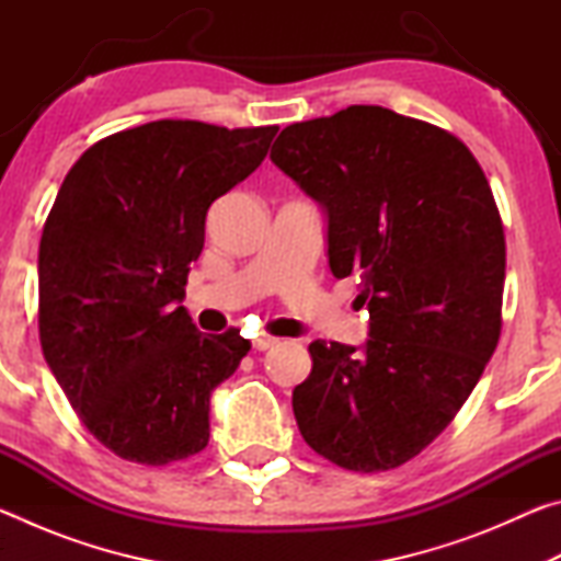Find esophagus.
I'll list each match as a JSON object with an SVG mask.
<instances>
[{
    "mask_svg": "<svg viewBox=\"0 0 561 561\" xmlns=\"http://www.w3.org/2000/svg\"><path fill=\"white\" fill-rule=\"evenodd\" d=\"M279 339H274V336H267V334H262V336H257L252 341V346H254V351H267V348H272L274 344H277Z\"/></svg>",
    "mask_w": 561,
    "mask_h": 561,
    "instance_id": "1",
    "label": "esophagus"
}]
</instances>
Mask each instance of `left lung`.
<instances>
[{"mask_svg": "<svg viewBox=\"0 0 561 561\" xmlns=\"http://www.w3.org/2000/svg\"><path fill=\"white\" fill-rule=\"evenodd\" d=\"M272 163L327 213L329 267L358 274L366 344L311 341L291 408L311 450L391 470L448 428L495 354L505 232L468 146L381 106L279 133Z\"/></svg>", "mask_w": 561, "mask_h": 561, "instance_id": "obj_1", "label": "left lung"}]
</instances>
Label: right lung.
I'll use <instances>...</instances> for the list:
<instances>
[{
  "label": "right lung",
  "instance_id": "add662e5",
  "mask_svg": "<svg viewBox=\"0 0 561 561\" xmlns=\"http://www.w3.org/2000/svg\"><path fill=\"white\" fill-rule=\"evenodd\" d=\"M277 126L153 121L93 144L39 244V339L76 415L123 460L168 465L210 440V396L250 341L201 334L180 301L205 217L267 156Z\"/></svg>",
  "mask_w": 561,
  "mask_h": 561
}]
</instances>
